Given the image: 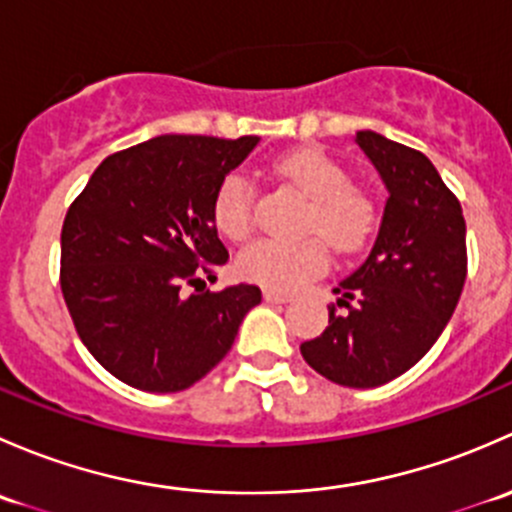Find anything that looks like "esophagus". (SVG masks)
<instances>
[{
	"label": "esophagus",
	"instance_id": "34e87169",
	"mask_svg": "<svg viewBox=\"0 0 512 512\" xmlns=\"http://www.w3.org/2000/svg\"><path fill=\"white\" fill-rule=\"evenodd\" d=\"M265 299L270 304H285V302H292V294L275 292V289H265Z\"/></svg>",
	"mask_w": 512,
	"mask_h": 512
}]
</instances>
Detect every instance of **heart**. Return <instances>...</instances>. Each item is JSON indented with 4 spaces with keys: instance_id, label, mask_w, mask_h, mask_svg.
Returning a JSON list of instances; mask_svg holds the SVG:
<instances>
[{
    "instance_id": "b5f03b06",
    "label": "heart",
    "mask_w": 512,
    "mask_h": 512,
    "mask_svg": "<svg viewBox=\"0 0 512 512\" xmlns=\"http://www.w3.org/2000/svg\"><path fill=\"white\" fill-rule=\"evenodd\" d=\"M277 173L292 183L309 210L302 230L309 240H257L237 257V272L267 289L302 287L329 265L327 244L339 255L364 250L379 227V208L366 190L352 185L347 170L317 148H299L277 163ZM213 223L227 240H245L255 227V188L242 173H230L213 198Z\"/></svg>"
}]
</instances>
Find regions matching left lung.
Returning a JSON list of instances; mask_svg holds the SVG:
<instances>
[{
  "instance_id": "8db88e82",
  "label": "left lung",
  "mask_w": 512,
  "mask_h": 512,
  "mask_svg": "<svg viewBox=\"0 0 512 512\" xmlns=\"http://www.w3.org/2000/svg\"><path fill=\"white\" fill-rule=\"evenodd\" d=\"M356 143L389 188L379 237L364 265L339 282L329 327L299 347L334 384L374 389L436 344L468 272L466 220L453 190L421 151L374 131Z\"/></svg>"
}]
</instances>
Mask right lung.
Masks as SVG:
<instances>
[{
	"label": "right lung",
	"instance_id": "add662e5",
	"mask_svg": "<svg viewBox=\"0 0 512 512\" xmlns=\"http://www.w3.org/2000/svg\"><path fill=\"white\" fill-rule=\"evenodd\" d=\"M257 136H158L108 156L61 227V292L84 347L141 391H183L230 352L260 287L203 292L227 250L213 198ZM195 286L190 295L187 289Z\"/></svg>",
	"mask_w": 512,
	"mask_h": 512
}]
</instances>
